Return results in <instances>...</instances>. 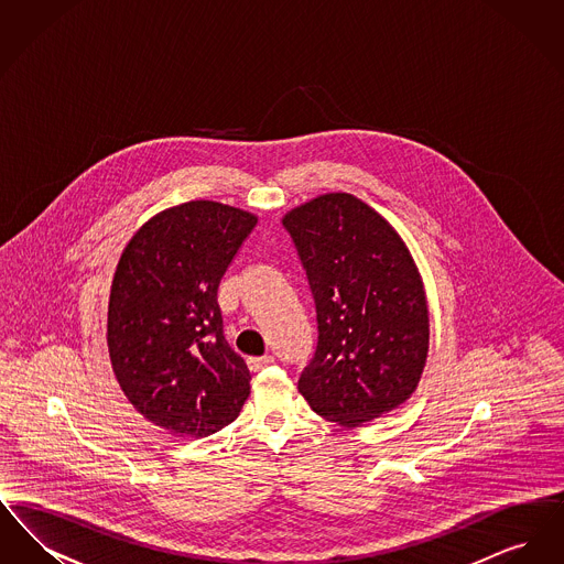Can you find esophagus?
<instances>
[{"label": "esophagus", "instance_id": "1", "mask_svg": "<svg viewBox=\"0 0 564 564\" xmlns=\"http://www.w3.org/2000/svg\"><path fill=\"white\" fill-rule=\"evenodd\" d=\"M272 364H274V359H272L270 355H264V357H249V359H247V366H249L251 372H260V370L269 368Z\"/></svg>", "mask_w": 564, "mask_h": 564}]
</instances>
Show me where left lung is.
Wrapping results in <instances>:
<instances>
[{
	"label": "left lung",
	"instance_id": "8db88e82",
	"mask_svg": "<svg viewBox=\"0 0 564 564\" xmlns=\"http://www.w3.org/2000/svg\"><path fill=\"white\" fill-rule=\"evenodd\" d=\"M317 311V350L297 391L327 421L359 427L402 405L430 350L419 269L393 226L347 192L283 217Z\"/></svg>",
	"mask_w": 564,
	"mask_h": 564
}]
</instances>
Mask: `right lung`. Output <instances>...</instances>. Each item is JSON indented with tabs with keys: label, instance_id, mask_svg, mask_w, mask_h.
<instances>
[{
	"label": "right lung",
	"instance_id": "1",
	"mask_svg": "<svg viewBox=\"0 0 564 564\" xmlns=\"http://www.w3.org/2000/svg\"><path fill=\"white\" fill-rule=\"evenodd\" d=\"M258 217L189 200L148 219L113 272L108 349L134 410L180 437L230 425L251 375L224 338L217 288Z\"/></svg>",
	"mask_w": 564,
	"mask_h": 564
}]
</instances>
